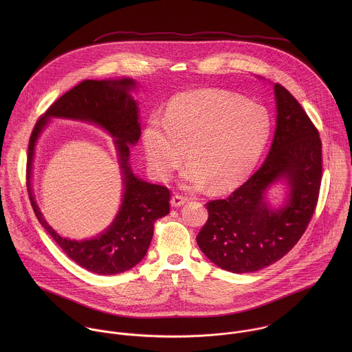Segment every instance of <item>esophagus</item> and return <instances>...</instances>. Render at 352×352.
Here are the masks:
<instances>
[{"mask_svg": "<svg viewBox=\"0 0 352 352\" xmlns=\"http://www.w3.org/2000/svg\"><path fill=\"white\" fill-rule=\"evenodd\" d=\"M188 201V198L187 197H183V195H179V194H176V195H173L172 197V199H170V204L173 206V207H180V206H183L184 203H187Z\"/></svg>", "mask_w": 352, "mask_h": 352, "instance_id": "obj_1", "label": "esophagus"}]
</instances>
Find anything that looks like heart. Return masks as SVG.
<instances>
[{
	"instance_id": "1",
	"label": "heart",
	"mask_w": 352,
	"mask_h": 352,
	"mask_svg": "<svg viewBox=\"0 0 352 352\" xmlns=\"http://www.w3.org/2000/svg\"><path fill=\"white\" fill-rule=\"evenodd\" d=\"M271 134L267 109L218 89L184 92L169 101L164 118L151 115L144 145L154 173L166 180L183 162L187 187L208 183L225 191L251 173Z\"/></svg>"
}]
</instances>
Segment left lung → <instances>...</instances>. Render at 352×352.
I'll return each mask as SVG.
<instances>
[{
	"mask_svg": "<svg viewBox=\"0 0 352 352\" xmlns=\"http://www.w3.org/2000/svg\"><path fill=\"white\" fill-rule=\"evenodd\" d=\"M276 130L263 165L226 199L210 201L208 218L197 236L201 251L218 267L244 274L282 258L305 233L316 210L322 155L318 130L297 99L274 85ZM285 178L288 203L272 210L263 201L266 188Z\"/></svg>",
	"mask_w": 352,
	"mask_h": 352,
	"instance_id": "1",
	"label": "left lung"
}]
</instances>
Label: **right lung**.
I'll return each instance as SVG.
<instances>
[{
	"mask_svg": "<svg viewBox=\"0 0 352 352\" xmlns=\"http://www.w3.org/2000/svg\"><path fill=\"white\" fill-rule=\"evenodd\" d=\"M134 87L135 82L130 78L84 80L51 104L36 122L28 144L27 190L38 221L73 261L100 275L120 274L137 265L149 250L154 222L169 214L170 191L138 179L129 165V145H135L141 137L138 107L129 94ZM51 116L96 122L116 138L124 173V201L113 225L92 241L74 242L60 238L45 222L32 195L34 144Z\"/></svg>",
	"mask_w": 352,
	"mask_h": 352,
	"instance_id": "right-lung-1",
	"label": "right lung"
}]
</instances>
